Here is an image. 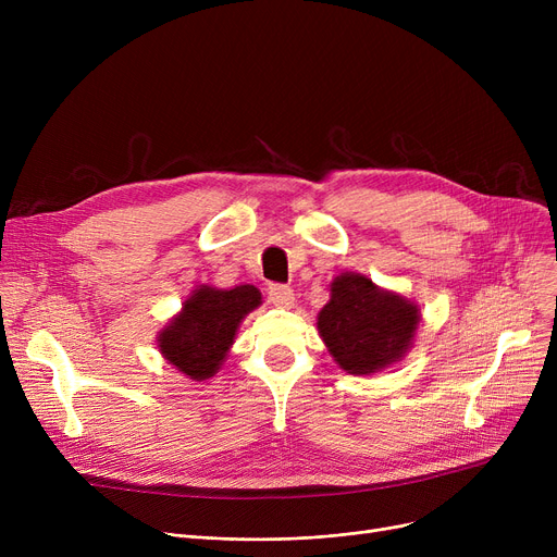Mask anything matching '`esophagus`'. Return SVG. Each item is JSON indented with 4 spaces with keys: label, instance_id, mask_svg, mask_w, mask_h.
<instances>
[{
    "label": "esophagus",
    "instance_id": "obj_1",
    "mask_svg": "<svg viewBox=\"0 0 557 557\" xmlns=\"http://www.w3.org/2000/svg\"><path fill=\"white\" fill-rule=\"evenodd\" d=\"M269 300H271L275 307H290V305L296 302L294 290H290V288L284 286V284H271V286H269Z\"/></svg>",
    "mask_w": 557,
    "mask_h": 557
}]
</instances>
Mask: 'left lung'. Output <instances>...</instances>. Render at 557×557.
Here are the masks:
<instances>
[{
  "label": "left lung",
  "instance_id": "8db88e82",
  "mask_svg": "<svg viewBox=\"0 0 557 557\" xmlns=\"http://www.w3.org/2000/svg\"><path fill=\"white\" fill-rule=\"evenodd\" d=\"M330 290L315 325L345 372L374 374L401 361L420 325L418 305L361 273H341Z\"/></svg>",
  "mask_w": 557,
  "mask_h": 557
}]
</instances>
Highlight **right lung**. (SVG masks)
Returning <instances> with one entry per match:
<instances>
[{"label":"right lung","mask_w":557,"mask_h":557,"mask_svg":"<svg viewBox=\"0 0 557 557\" xmlns=\"http://www.w3.org/2000/svg\"><path fill=\"white\" fill-rule=\"evenodd\" d=\"M259 305L261 294L252 284L194 288L183 311L158 336L162 357L194 382H205L225 361L242 320Z\"/></svg>","instance_id":"add662e5"}]
</instances>
